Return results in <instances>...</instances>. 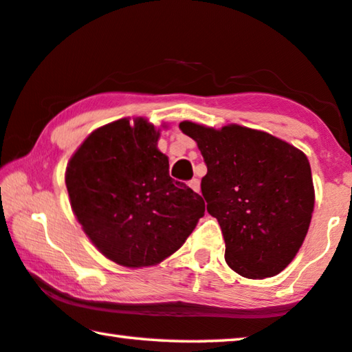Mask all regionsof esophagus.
<instances>
[{"label":"esophagus","mask_w":352,"mask_h":352,"mask_svg":"<svg viewBox=\"0 0 352 352\" xmlns=\"http://www.w3.org/2000/svg\"><path fill=\"white\" fill-rule=\"evenodd\" d=\"M189 187L194 192H200V181L199 179H192L189 181Z\"/></svg>","instance_id":"34e87169"}]
</instances>
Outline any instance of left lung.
<instances>
[{"label": "left lung", "mask_w": 352, "mask_h": 352, "mask_svg": "<svg viewBox=\"0 0 352 352\" xmlns=\"http://www.w3.org/2000/svg\"><path fill=\"white\" fill-rule=\"evenodd\" d=\"M206 163L201 195L218 219L226 263L240 276H277L296 256L314 211L311 165L300 148L272 134L228 124L181 122Z\"/></svg>", "instance_id": "8db88e82"}]
</instances>
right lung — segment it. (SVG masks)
<instances>
[{
    "label": "right lung",
    "mask_w": 352,
    "mask_h": 352,
    "mask_svg": "<svg viewBox=\"0 0 352 352\" xmlns=\"http://www.w3.org/2000/svg\"><path fill=\"white\" fill-rule=\"evenodd\" d=\"M160 131L146 118L104 124L72 155L65 171L72 210L96 248L124 267L158 264L182 247L205 201L170 177Z\"/></svg>",
    "instance_id": "1"
}]
</instances>
